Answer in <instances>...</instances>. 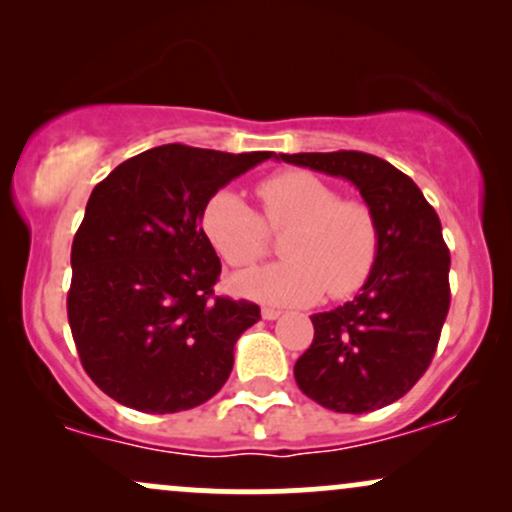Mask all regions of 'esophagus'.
I'll list each match as a JSON object with an SVG mask.
<instances>
[{"label": "esophagus", "instance_id": "34e87169", "mask_svg": "<svg viewBox=\"0 0 512 512\" xmlns=\"http://www.w3.org/2000/svg\"><path fill=\"white\" fill-rule=\"evenodd\" d=\"M262 317H264V320H276V317H281V310L262 308Z\"/></svg>", "mask_w": 512, "mask_h": 512}]
</instances>
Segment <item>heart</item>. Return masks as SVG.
<instances>
[{
	"label": "heart",
	"mask_w": 512,
	"mask_h": 512,
	"mask_svg": "<svg viewBox=\"0 0 512 512\" xmlns=\"http://www.w3.org/2000/svg\"><path fill=\"white\" fill-rule=\"evenodd\" d=\"M264 221L286 233V260L248 269L231 279L240 296L272 305H308L330 289L334 298L361 289L378 260V221L368 204L339 199L330 182L305 170H286L257 185ZM255 209L236 192L221 190L202 211L204 236L231 267L267 252L269 236Z\"/></svg>",
	"instance_id": "b5f03b06"
}]
</instances>
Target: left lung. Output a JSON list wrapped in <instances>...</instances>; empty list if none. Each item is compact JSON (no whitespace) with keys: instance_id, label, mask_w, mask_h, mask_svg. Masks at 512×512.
Instances as JSON below:
<instances>
[{"instance_id":"left-lung-1","label":"left lung","mask_w":512,"mask_h":512,"mask_svg":"<svg viewBox=\"0 0 512 512\" xmlns=\"http://www.w3.org/2000/svg\"><path fill=\"white\" fill-rule=\"evenodd\" d=\"M279 158L349 180L380 236L361 291L339 308L310 315L315 339L293 366L296 383L339 414L383 409L426 373L450 308V252L436 209L409 175L363 151Z\"/></svg>"}]
</instances>
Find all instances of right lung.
Segmentation results:
<instances>
[{
    "instance_id": "add662e5",
    "label": "right lung",
    "mask_w": 512,
    "mask_h": 512,
    "mask_svg": "<svg viewBox=\"0 0 512 512\" xmlns=\"http://www.w3.org/2000/svg\"><path fill=\"white\" fill-rule=\"evenodd\" d=\"M272 151L166 144L120 163L88 197L72 243L67 315L86 373L146 414L199 407L221 390L260 305L214 296L221 262L202 211Z\"/></svg>"
}]
</instances>
